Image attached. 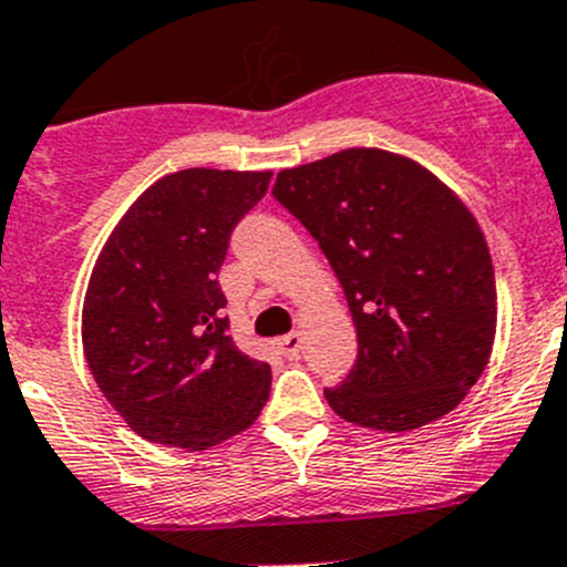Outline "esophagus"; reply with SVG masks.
Wrapping results in <instances>:
<instances>
[{"instance_id": "34e87169", "label": "esophagus", "mask_w": 567, "mask_h": 567, "mask_svg": "<svg viewBox=\"0 0 567 567\" xmlns=\"http://www.w3.org/2000/svg\"><path fill=\"white\" fill-rule=\"evenodd\" d=\"M301 343H305L301 332H290V334H285V338L277 340V349H279V354L288 357V360H293V357L301 351Z\"/></svg>"}]
</instances>
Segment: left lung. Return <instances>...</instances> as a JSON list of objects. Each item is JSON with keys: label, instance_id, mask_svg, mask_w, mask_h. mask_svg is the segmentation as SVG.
<instances>
[{"label": "left lung", "instance_id": "left-lung-1", "mask_svg": "<svg viewBox=\"0 0 567 567\" xmlns=\"http://www.w3.org/2000/svg\"><path fill=\"white\" fill-rule=\"evenodd\" d=\"M274 199L318 240L343 285L357 362L329 406L379 432H412L465 399L496 340V277L474 213L430 168L343 150L282 168Z\"/></svg>", "mask_w": 567, "mask_h": 567}]
</instances>
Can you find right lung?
Returning a JSON list of instances; mask_svg holds the SVG:
<instances>
[{"mask_svg": "<svg viewBox=\"0 0 567 567\" xmlns=\"http://www.w3.org/2000/svg\"><path fill=\"white\" fill-rule=\"evenodd\" d=\"M271 172L185 168L132 202L96 257L82 349L99 390L150 443L202 452L249 430L271 368L229 338L216 274Z\"/></svg>", "mask_w": 567, "mask_h": 567, "instance_id": "right-lung-1", "label": "right lung"}]
</instances>
